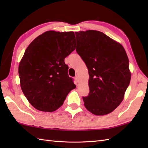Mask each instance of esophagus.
I'll use <instances>...</instances> for the list:
<instances>
[{
	"label": "esophagus",
	"instance_id": "obj_1",
	"mask_svg": "<svg viewBox=\"0 0 148 148\" xmlns=\"http://www.w3.org/2000/svg\"><path fill=\"white\" fill-rule=\"evenodd\" d=\"M75 81L77 82H79V77H78V75H77V76H76V77H75Z\"/></svg>",
	"mask_w": 148,
	"mask_h": 148
}]
</instances>
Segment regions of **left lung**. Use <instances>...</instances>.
Wrapping results in <instances>:
<instances>
[{
	"label": "left lung",
	"mask_w": 148,
	"mask_h": 148,
	"mask_svg": "<svg viewBox=\"0 0 148 148\" xmlns=\"http://www.w3.org/2000/svg\"><path fill=\"white\" fill-rule=\"evenodd\" d=\"M77 53L88 69L89 93L83 97L96 115L113 112L122 102L131 79L129 60L120 43L99 31L75 32Z\"/></svg>",
	"instance_id": "obj_1"
}]
</instances>
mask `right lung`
Here are the masks:
<instances>
[{"mask_svg":"<svg viewBox=\"0 0 148 148\" xmlns=\"http://www.w3.org/2000/svg\"><path fill=\"white\" fill-rule=\"evenodd\" d=\"M73 31H47L26 48L18 66L20 86L31 105L51 112L64 104L75 88L65 58L76 48Z\"/></svg>","mask_w":148,"mask_h":148,"instance_id":"1","label":"right lung"}]
</instances>
